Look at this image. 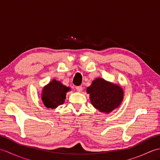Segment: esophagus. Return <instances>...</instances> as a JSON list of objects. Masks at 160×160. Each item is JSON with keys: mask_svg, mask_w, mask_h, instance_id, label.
Wrapping results in <instances>:
<instances>
[{"mask_svg": "<svg viewBox=\"0 0 160 160\" xmlns=\"http://www.w3.org/2000/svg\"><path fill=\"white\" fill-rule=\"evenodd\" d=\"M76 89L77 91H78V92H81V91H82V86H78L76 87Z\"/></svg>", "mask_w": 160, "mask_h": 160, "instance_id": "esophagus-1", "label": "esophagus"}]
</instances>
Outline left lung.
<instances>
[{"instance_id":"left-lung-1","label":"left lung","mask_w":160,"mask_h":160,"mask_svg":"<svg viewBox=\"0 0 160 160\" xmlns=\"http://www.w3.org/2000/svg\"><path fill=\"white\" fill-rule=\"evenodd\" d=\"M91 104L102 113L108 114L121 104L124 91L121 86L102 78H96L87 88Z\"/></svg>"}]
</instances>
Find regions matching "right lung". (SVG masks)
Returning <instances> with one entry per match:
<instances>
[{"instance_id": "1", "label": "right lung", "mask_w": 160, "mask_h": 160, "mask_svg": "<svg viewBox=\"0 0 160 160\" xmlns=\"http://www.w3.org/2000/svg\"><path fill=\"white\" fill-rule=\"evenodd\" d=\"M71 88L64 85L60 81L53 79L43 87L41 99L44 105L48 108H56L64 104L66 94Z\"/></svg>"}]
</instances>
